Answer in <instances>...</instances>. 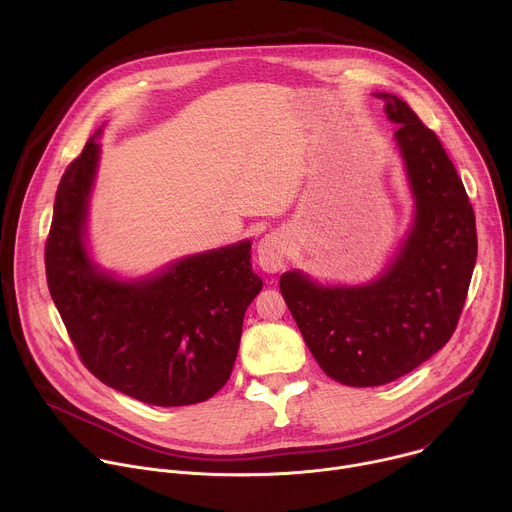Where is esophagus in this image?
Instances as JSON below:
<instances>
[{
  "mask_svg": "<svg viewBox=\"0 0 512 512\" xmlns=\"http://www.w3.org/2000/svg\"><path fill=\"white\" fill-rule=\"evenodd\" d=\"M285 237L279 233L265 235L257 245V263L267 273H277L285 265Z\"/></svg>",
  "mask_w": 512,
  "mask_h": 512,
  "instance_id": "esophagus-1",
  "label": "esophagus"
}]
</instances>
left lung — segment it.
I'll return each mask as SVG.
<instances>
[{"label":"left lung","mask_w":512,"mask_h":512,"mask_svg":"<svg viewBox=\"0 0 512 512\" xmlns=\"http://www.w3.org/2000/svg\"><path fill=\"white\" fill-rule=\"evenodd\" d=\"M383 101L413 198L411 225L391 263L364 283H320L300 269L281 296L322 371L350 387L387 385L452 338L476 265L474 210L442 148L411 107Z\"/></svg>","instance_id":"obj_1"}]
</instances>
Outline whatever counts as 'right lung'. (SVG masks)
<instances>
[{"label": "right lung", "mask_w": 512, "mask_h": 512, "mask_svg": "<svg viewBox=\"0 0 512 512\" xmlns=\"http://www.w3.org/2000/svg\"><path fill=\"white\" fill-rule=\"evenodd\" d=\"M103 127L56 190L46 241L50 296L85 367L107 387L158 407L206 401L229 381L245 312L263 287L251 241L184 255L139 277L101 267L89 208Z\"/></svg>", "instance_id": "right-lung-1"}]
</instances>
